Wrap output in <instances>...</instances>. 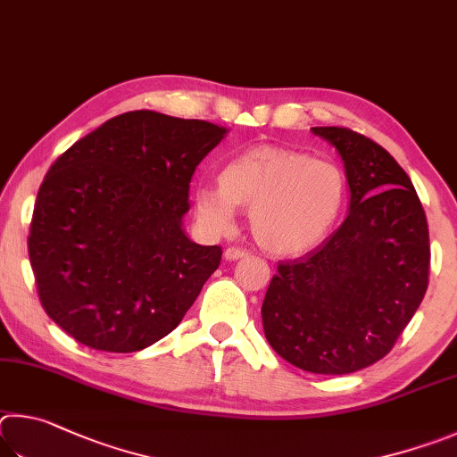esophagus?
<instances>
[{"mask_svg":"<svg viewBox=\"0 0 457 457\" xmlns=\"http://www.w3.org/2000/svg\"><path fill=\"white\" fill-rule=\"evenodd\" d=\"M246 254H249V251L238 249V246H228V249L224 251V259H227V261H238V259L246 257Z\"/></svg>","mask_w":457,"mask_h":457,"instance_id":"esophagus-1","label":"esophagus"}]
</instances>
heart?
<instances>
[{
  "label": "heart",
  "instance_id": "b5f03b06",
  "mask_svg": "<svg viewBox=\"0 0 457 457\" xmlns=\"http://www.w3.org/2000/svg\"><path fill=\"white\" fill-rule=\"evenodd\" d=\"M347 200L345 172L305 152L259 144L230 160L219 187L198 184L195 212L211 233H228L235 206L249 211L251 233L273 254H301L337 227Z\"/></svg>",
  "mask_w": 457,
  "mask_h": 457
}]
</instances>
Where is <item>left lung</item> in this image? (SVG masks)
<instances>
[{"label": "left lung", "mask_w": 457, "mask_h": 457, "mask_svg": "<svg viewBox=\"0 0 457 457\" xmlns=\"http://www.w3.org/2000/svg\"><path fill=\"white\" fill-rule=\"evenodd\" d=\"M339 152L349 214L303 257L281 261L262 301V329L299 370L345 375L386 357L411 321L429 275V230L410 176L349 128L315 126Z\"/></svg>", "instance_id": "1"}]
</instances>
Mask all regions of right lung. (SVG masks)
I'll return each instance as SVG.
<instances>
[{
  "mask_svg": "<svg viewBox=\"0 0 457 457\" xmlns=\"http://www.w3.org/2000/svg\"><path fill=\"white\" fill-rule=\"evenodd\" d=\"M227 128L150 110L110 118L37 190L28 251L39 301L86 347L132 353L166 337L220 265L182 227L190 179Z\"/></svg>",
  "mask_w": 457,
  "mask_h": 457,
  "instance_id": "1",
  "label": "right lung"
}]
</instances>
